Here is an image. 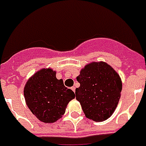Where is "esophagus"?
Instances as JSON below:
<instances>
[{
    "label": "esophagus",
    "instance_id": "34e87169",
    "mask_svg": "<svg viewBox=\"0 0 146 146\" xmlns=\"http://www.w3.org/2000/svg\"><path fill=\"white\" fill-rule=\"evenodd\" d=\"M71 89H72V90H73V92H75V91H76V88L74 86H73V87H71Z\"/></svg>",
    "mask_w": 146,
    "mask_h": 146
}]
</instances>
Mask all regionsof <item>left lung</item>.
Wrapping results in <instances>:
<instances>
[{
  "label": "left lung",
  "mask_w": 146,
  "mask_h": 146,
  "mask_svg": "<svg viewBox=\"0 0 146 146\" xmlns=\"http://www.w3.org/2000/svg\"><path fill=\"white\" fill-rule=\"evenodd\" d=\"M76 80L80 86L76 89V98L86 117L98 122L110 117L122 90L117 72L106 63L93 62L81 70Z\"/></svg>",
  "instance_id": "1"
}]
</instances>
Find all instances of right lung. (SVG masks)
I'll return each mask as SVG.
<instances>
[{
    "instance_id": "obj_1",
    "label": "right lung",
    "mask_w": 146,
    "mask_h": 146,
    "mask_svg": "<svg viewBox=\"0 0 146 146\" xmlns=\"http://www.w3.org/2000/svg\"><path fill=\"white\" fill-rule=\"evenodd\" d=\"M24 96L27 106L38 120L54 123L65 113L75 94L64 86L63 80H57L55 71L43 69L26 82Z\"/></svg>"
}]
</instances>
